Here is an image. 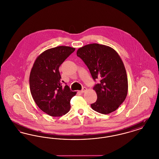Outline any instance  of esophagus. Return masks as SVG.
Instances as JSON below:
<instances>
[{
	"instance_id": "34e87169",
	"label": "esophagus",
	"mask_w": 159,
	"mask_h": 159,
	"mask_svg": "<svg viewBox=\"0 0 159 159\" xmlns=\"http://www.w3.org/2000/svg\"><path fill=\"white\" fill-rule=\"evenodd\" d=\"M87 90V89H86V88H85V87H83V88H82V89L81 90V91H80V93H83V92H84L85 91Z\"/></svg>"
}]
</instances>
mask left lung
I'll return each mask as SVG.
<instances>
[{
  "label": "left lung",
  "instance_id": "8db88e82",
  "mask_svg": "<svg viewBox=\"0 0 159 159\" xmlns=\"http://www.w3.org/2000/svg\"><path fill=\"white\" fill-rule=\"evenodd\" d=\"M89 68L93 80L99 79L93 89L97 100L91 104L99 113L113 112L125 101L128 93V77L123 61L113 49L107 46L93 43L84 46L77 51Z\"/></svg>",
  "mask_w": 159,
  "mask_h": 159
}]
</instances>
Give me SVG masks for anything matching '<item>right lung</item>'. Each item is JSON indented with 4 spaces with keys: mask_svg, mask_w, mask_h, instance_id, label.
Instances as JSON below:
<instances>
[{
    "mask_svg": "<svg viewBox=\"0 0 159 159\" xmlns=\"http://www.w3.org/2000/svg\"><path fill=\"white\" fill-rule=\"evenodd\" d=\"M75 51V48L60 46L48 49L35 61L30 75L32 97L43 112L51 116H61L70 109V100L76 95L70 87L62 86L59 68Z\"/></svg>",
    "mask_w": 159,
    "mask_h": 159,
    "instance_id": "add662e5",
    "label": "right lung"
}]
</instances>
